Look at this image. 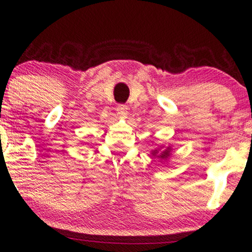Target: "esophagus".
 <instances>
[{
  "label": "esophagus",
  "mask_w": 252,
  "mask_h": 252,
  "mask_svg": "<svg viewBox=\"0 0 252 252\" xmlns=\"http://www.w3.org/2000/svg\"><path fill=\"white\" fill-rule=\"evenodd\" d=\"M116 110H117V114L120 115L121 117H124L126 114H128V108H126V105H123V104H120Z\"/></svg>",
  "instance_id": "34e87169"
}]
</instances>
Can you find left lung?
Masks as SVG:
<instances>
[{
    "label": "left lung",
    "mask_w": 252,
    "mask_h": 252,
    "mask_svg": "<svg viewBox=\"0 0 252 252\" xmlns=\"http://www.w3.org/2000/svg\"><path fill=\"white\" fill-rule=\"evenodd\" d=\"M152 155L156 156V158H160L161 160L163 161H167L169 158V156L172 155V147L168 146L167 148H163L162 146L160 147V148H156L154 150H152Z\"/></svg>",
    "instance_id": "1"
}]
</instances>
